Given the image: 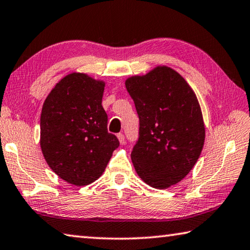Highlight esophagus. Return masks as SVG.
<instances>
[{"mask_svg": "<svg viewBox=\"0 0 250 250\" xmlns=\"http://www.w3.org/2000/svg\"><path fill=\"white\" fill-rule=\"evenodd\" d=\"M117 137H118V139H119V142H120L121 145H124L125 144V136H124V134L118 133Z\"/></svg>", "mask_w": 250, "mask_h": 250, "instance_id": "1", "label": "esophagus"}]
</instances>
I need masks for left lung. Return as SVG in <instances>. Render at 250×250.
<instances>
[{
	"mask_svg": "<svg viewBox=\"0 0 250 250\" xmlns=\"http://www.w3.org/2000/svg\"><path fill=\"white\" fill-rule=\"evenodd\" d=\"M125 88L139 116V139L131 152L138 176L156 189L178 184L196 165L205 144L195 92L166 65L128 78Z\"/></svg>",
	"mask_w": 250,
	"mask_h": 250,
	"instance_id": "obj_1",
	"label": "left lung"
}]
</instances>
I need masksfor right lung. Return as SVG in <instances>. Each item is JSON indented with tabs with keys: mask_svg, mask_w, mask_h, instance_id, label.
Instances as JSON below:
<instances>
[{
	"mask_svg": "<svg viewBox=\"0 0 250 250\" xmlns=\"http://www.w3.org/2000/svg\"><path fill=\"white\" fill-rule=\"evenodd\" d=\"M105 83L85 73L61 79L42 106L40 145L46 164L71 185L96 181L119 146L102 106Z\"/></svg>",
	"mask_w": 250,
	"mask_h": 250,
	"instance_id": "1",
	"label": "right lung"
}]
</instances>
